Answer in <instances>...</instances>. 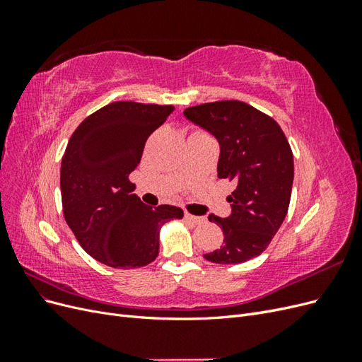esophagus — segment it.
Segmentation results:
<instances>
[{
	"label": "esophagus",
	"mask_w": 362,
	"mask_h": 362,
	"mask_svg": "<svg viewBox=\"0 0 362 362\" xmlns=\"http://www.w3.org/2000/svg\"><path fill=\"white\" fill-rule=\"evenodd\" d=\"M185 218H187L189 222H192V223H194V225L205 223V221H206V218L202 217V216H193V214H189V213H185Z\"/></svg>",
	"instance_id": "obj_1"
}]
</instances>
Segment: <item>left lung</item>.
<instances>
[{"label":"left lung","instance_id":"1","mask_svg":"<svg viewBox=\"0 0 362 362\" xmlns=\"http://www.w3.org/2000/svg\"><path fill=\"white\" fill-rule=\"evenodd\" d=\"M190 122L216 137L221 146L217 177L234 181L228 196L231 214L208 216L223 229V243L204 258L240 264L258 257L287 216L294 163L281 127L242 101L206 103L184 110Z\"/></svg>","mask_w":362,"mask_h":362}]
</instances>
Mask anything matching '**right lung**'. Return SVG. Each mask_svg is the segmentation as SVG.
Returning <instances> with one entry per match:
<instances>
[{"label":"right lung","mask_w":362,"mask_h":362,"mask_svg":"<svg viewBox=\"0 0 362 362\" xmlns=\"http://www.w3.org/2000/svg\"><path fill=\"white\" fill-rule=\"evenodd\" d=\"M173 105L117 101L86 117L74 131L62 160L64 221L81 247L115 269L144 267L160 249V229L182 218L173 205L149 206L128 175L140 163L148 137Z\"/></svg>","instance_id":"1"}]
</instances>
